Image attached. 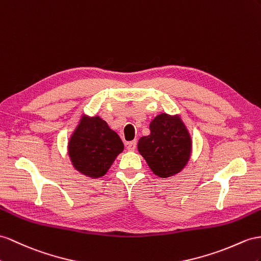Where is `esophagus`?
<instances>
[{"label":"esophagus","mask_w":261,"mask_h":261,"mask_svg":"<svg viewBox=\"0 0 261 261\" xmlns=\"http://www.w3.org/2000/svg\"><path fill=\"white\" fill-rule=\"evenodd\" d=\"M137 148V141L135 140V141H130L126 143V149H128L129 151H135Z\"/></svg>","instance_id":"1"}]
</instances>
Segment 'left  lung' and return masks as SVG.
Masks as SVG:
<instances>
[{
  "mask_svg": "<svg viewBox=\"0 0 261 261\" xmlns=\"http://www.w3.org/2000/svg\"><path fill=\"white\" fill-rule=\"evenodd\" d=\"M149 136L139 140L138 150L155 175L169 177L188 163L192 141L186 126L178 117L159 115L150 123Z\"/></svg>",
  "mask_w": 261,
  "mask_h": 261,
  "instance_id": "left-lung-1",
  "label": "left lung"
}]
</instances>
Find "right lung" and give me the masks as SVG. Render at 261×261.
<instances>
[{"label": "right lung", "instance_id": "1", "mask_svg": "<svg viewBox=\"0 0 261 261\" xmlns=\"http://www.w3.org/2000/svg\"><path fill=\"white\" fill-rule=\"evenodd\" d=\"M122 151L121 139L99 117L82 118L68 143L75 169L90 177L103 176Z\"/></svg>", "mask_w": 261, "mask_h": 261}]
</instances>
